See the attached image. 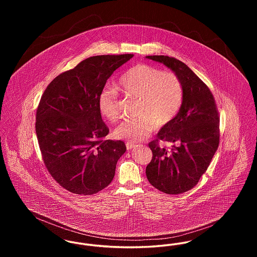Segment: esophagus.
<instances>
[{
  "label": "esophagus",
  "instance_id": "34e87169",
  "mask_svg": "<svg viewBox=\"0 0 257 257\" xmlns=\"http://www.w3.org/2000/svg\"><path fill=\"white\" fill-rule=\"evenodd\" d=\"M135 147H136L135 144H132V143H126V148H127V150H131V149L134 148Z\"/></svg>",
  "mask_w": 257,
  "mask_h": 257
}]
</instances>
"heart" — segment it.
I'll return each mask as SVG.
<instances>
[{
  "mask_svg": "<svg viewBox=\"0 0 257 257\" xmlns=\"http://www.w3.org/2000/svg\"><path fill=\"white\" fill-rule=\"evenodd\" d=\"M117 88L123 93L139 98L138 118L123 121L116 129L118 139L141 142L151 134L156 126L171 123L181 109L183 85L172 71H162L147 63H137L119 77ZM98 109L103 117L115 122L120 117L118 94L106 87L98 96Z\"/></svg>",
  "mask_w": 257,
  "mask_h": 257,
  "instance_id": "heart-1",
  "label": "heart"
}]
</instances>
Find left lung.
Wrapping results in <instances>:
<instances>
[{
	"mask_svg": "<svg viewBox=\"0 0 257 257\" xmlns=\"http://www.w3.org/2000/svg\"><path fill=\"white\" fill-rule=\"evenodd\" d=\"M176 74L184 89L181 109L171 123L162 127L156 141L149 143L152 160L147 177L153 187L168 195L193 189L206 171L220 143V117L208 87L184 62L168 56H147ZM159 140L173 144L170 151Z\"/></svg>",
	"mask_w": 257,
	"mask_h": 257,
	"instance_id": "left-lung-1",
	"label": "left lung"
}]
</instances>
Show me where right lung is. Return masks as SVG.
Instances as JSON below:
<instances>
[{
    "mask_svg": "<svg viewBox=\"0 0 257 257\" xmlns=\"http://www.w3.org/2000/svg\"><path fill=\"white\" fill-rule=\"evenodd\" d=\"M134 55L87 58L57 76L46 87L37 110L36 132L42 159L52 177L65 190L96 194L111 182L122 141L104 140L98 96L107 80Z\"/></svg>",
    "mask_w": 257,
    "mask_h": 257,
    "instance_id": "right-lung-1",
    "label": "right lung"
}]
</instances>
